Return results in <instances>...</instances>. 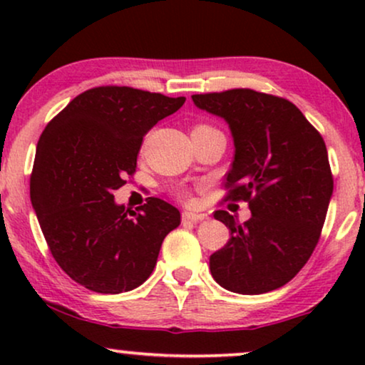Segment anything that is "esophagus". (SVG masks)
I'll return each instance as SVG.
<instances>
[{
  "label": "esophagus",
  "instance_id": "obj_1",
  "mask_svg": "<svg viewBox=\"0 0 365 365\" xmlns=\"http://www.w3.org/2000/svg\"><path fill=\"white\" fill-rule=\"evenodd\" d=\"M204 219H207L206 214H197V212H184L182 214V221H189V222H201Z\"/></svg>",
  "mask_w": 365,
  "mask_h": 365
}]
</instances>
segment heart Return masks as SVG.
Masks as SVG:
<instances>
[{
    "mask_svg": "<svg viewBox=\"0 0 365 365\" xmlns=\"http://www.w3.org/2000/svg\"><path fill=\"white\" fill-rule=\"evenodd\" d=\"M204 129H211L209 126H204V124H199V126H196L192 129V131H204Z\"/></svg>",
    "mask_w": 365,
    "mask_h": 365,
    "instance_id": "1",
    "label": "heart"
}]
</instances>
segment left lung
Instances as JSON below:
<instances>
[{
	"instance_id": "1",
	"label": "left lung",
	"mask_w": 365,
	"mask_h": 365,
	"mask_svg": "<svg viewBox=\"0 0 365 365\" xmlns=\"http://www.w3.org/2000/svg\"><path fill=\"white\" fill-rule=\"evenodd\" d=\"M191 98L227 123L234 141L227 199L251 209L242 224L214 212L231 237L209 257L212 277L237 294L274 291L301 271L321 236L334 189L326 144L287 99L252 89Z\"/></svg>"
}]
</instances>
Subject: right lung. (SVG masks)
Instances as JSON below:
<instances>
[{"label":"right lung","mask_w":365,"mask_h":365,"mask_svg":"<svg viewBox=\"0 0 365 365\" xmlns=\"http://www.w3.org/2000/svg\"><path fill=\"white\" fill-rule=\"evenodd\" d=\"M186 98L103 86L73 99L36 146L31 204L59 267L101 294L133 291L151 276L181 214L159 197L129 212L113 192L136 171L143 138Z\"/></svg>","instance_id":"1"}]
</instances>
